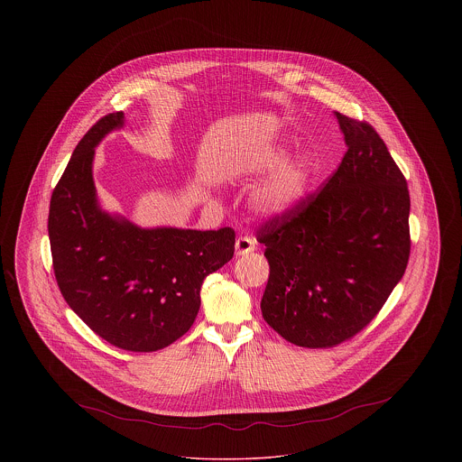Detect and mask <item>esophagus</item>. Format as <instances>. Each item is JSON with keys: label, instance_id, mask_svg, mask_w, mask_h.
<instances>
[{"label": "esophagus", "instance_id": "esophagus-1", "mask_svg": "<svg viewBox=\"0 0 462 462\" xmlns=\"http://www.w3.org/2000/svg\"><path fill=\"white\" fill-rule=\"evenodd\" d=\"M256 249V242L251 237H239L236 241V256H245Z\"/></svg>", "mask_w": 462, "mask_h": 462}]
</instances>
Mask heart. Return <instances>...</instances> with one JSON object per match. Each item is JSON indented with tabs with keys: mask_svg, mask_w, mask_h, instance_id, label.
<instances>
[{
	"mask_svg": "<svg viewBox=\"0 0 462 462\" xmlns=\"http://www.w3.org/2000/svg\"><path fill=\"white\" fill-rule=\"evenodd\" d=\"M286 161L282 149H263L244 164L245 175L262 176L279 171L270 176L253 196V209L264 218H281L294 211L307 196L311 183V166L307 159L296 157Z\"/></svg>",
	"mask_w": 462,
	"mask_h": 462,
	"instance_id": "1",
	"label": "heart"
}]
</instances>
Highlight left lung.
<instances>
[{"label":"left lung","instance_id":"8db88e82","mask_svg":"<svg viewBox=\"0 0 462 462\" xmlns=\"http://www.w3.org/2000/svg\"><path fill=\"white\" fill-rule=\"evenodd\" d=\"M346 154L324 189L258 230L270 264L264 322L292 345L328 348L364 329L402 281L407 181L371 125L334 112Z\"/></svg>","mask_w":462,"mask_h":462}]
</instances>
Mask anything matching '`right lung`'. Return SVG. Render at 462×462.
I'll use <instances>...</instances> for the list:
<instances>
[{
  "label": "right lung",
  "instance_id": "add662e5",
  "mask_svg": "<svg viewBox=\"0 0 462 462\" xmlns=\"http://www.w3.org/2000/svg\"><path fill=\"white\" fill-rule=\"evenodd\" d=\"M123 126V112L109 114L76 145L51 194L48 236L57 284L74 313L121 350L155 352L192 328L202 282L232 260L236 232L142 228L102 209L95 149Z\"/></svg>",
  "mask_w": 462,
  "mask_h": 462
}]
</instances>
